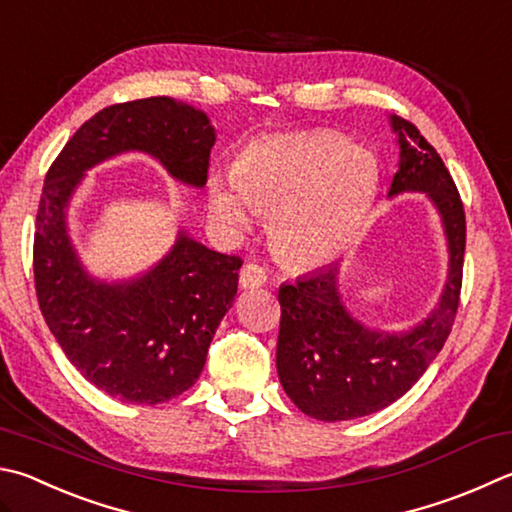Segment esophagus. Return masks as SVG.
I'll return each instance as SVG.
<instances>
[{
    "label": "esophagus",
    "mask_w": 512,
    "mask_h": 512,
    "mask_svg": "<svg viewBox=\"0 0 512 512\" xmlns=\"http://www.w3.org/2000/svg\"><path fill=\"white\" fill-rule=\"evenodd\" d=\"M239 284L244 288H259L262 284H266V271L255 262L244 264V268H241L239 273Z\"/></svg>",
    "instance_id": "34e87169"
}]
</instances>
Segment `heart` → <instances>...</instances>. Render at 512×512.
Instances as JSON below:
<instances>
[{
    "label": "heart",
    "mask_w": 512,
    "mask_h": 512,
    "mask_svg": "<svg viewBox=\"0 0 512 512\" xmlns=\"http://www.w3.org/2000/svg\"><path fill=\"white\" fill-rule=\"evenodd\" d=\"M378 190L371 152L336 132L273 136L248 145L235 179H212L210 206L232 230L253 210L271 217V241L286 264L313 268L336 259L369 215Z\"/></svg>",
    "instance_id": "b5f03b06"
}]
</instances>
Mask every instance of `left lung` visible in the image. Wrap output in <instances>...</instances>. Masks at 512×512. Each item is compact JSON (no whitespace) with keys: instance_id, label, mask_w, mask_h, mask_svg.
I'll list each match as a JSON object with an SVG mask.
<instances>
[{"instance_id":"left-lung-1","label":"left lung","mask_w":512,"mask_h":512,"mask_svg":"<svg viewBox=\"0 0 512 512\" xmlns=\"http://www.w3.org/2000/svg\"><path fill=\"white\" fill-rule=\"evenodd\" d=\"M398 143V172L389 197L423 192L441 219L448 275L432 313L412 329L380 331L353 318L340 293V266L331 264L280 286L277 374L288 398L318 421H349L398 401L439 356L457 315L466 215L448 167L421 132L389 116Z\"/></svg>"}]
</instances>
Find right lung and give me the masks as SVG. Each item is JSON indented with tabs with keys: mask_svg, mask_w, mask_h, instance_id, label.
Masks as SVG:
<instances>
[{
	"mask_svg": "<svg viewBox=\"0 0 512 512\" xmlns=\"http://www.w3.org/2000/svg\"><path fill=\"white\" fill-rule=\"evenodd\" d=\"M215 141L203 109L167 96L132 100L91 116L44 179L33 246L37 302L71 365L123 403H165L197 383L235 302L241 259L181 228L145 273L100 280L71 241V199L91 167L127 152L152 156L174 181L203 188Z\"/></svg>",
	"mask_w": 512,
	"mask_h": 512,
	"instance_id": "right-lung-1",
	"label": "right lung"
}]
</instances>
